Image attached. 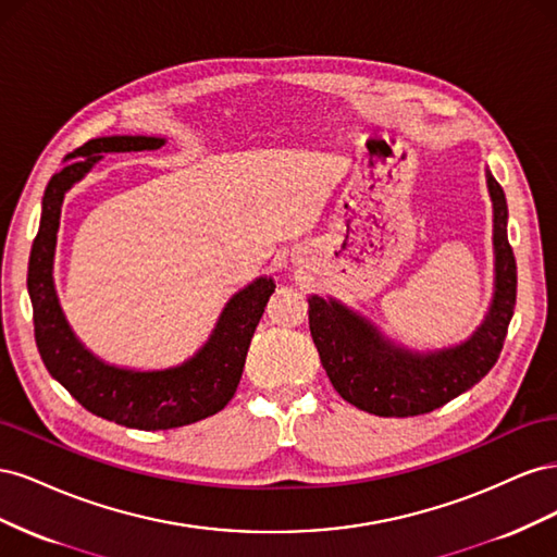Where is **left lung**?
I'll return each mask as SVG.
<instances>
[{
  "mask_svg": "<svg viewBox=\"0 0 557 557\" xmlns=\"http://www.w3.org/2000/svg\"><path fill=\"white\" fill-rule=\"evenodd\" d=\"M493 199L495 295L467 342L434 352L395 346L360 313L336 299L309 297V327L320 362L348 404L383 418L430 413L467 393L495 367L516 307V258L507 237V199L487 172Z\"/></svg>",
  "mask_w": 557,
  "mask_h": 557,
  "instance_id": "obj_1",
  "label": "left lung"
}]
</instances>
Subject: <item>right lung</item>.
<instances>
[{
    "label": "right lung",
    "mask_w": 557,
    "mask_h": 557,
    "mask_svg": "<svg viewBox=\"0 0 557 557\" xmlns=\"http://www.w3.org/2000/svg\"><path fill=\"white\" fill-rule=\"evenodd\" d=\"M160 146H164L160 137H99L66 156V164L46 185L41 223L27 267L35 339L50 376L60 381L90 413L146 432L190 425L225 409L237 393L252 332L276 288L267 276L246 285L227 301L209 342L190 360L160 372H134L107 364L76 339L53 285V256L64 193L86 176L104 153L156 150Z\"/></svg>",
    "instance_id": "add662e5"
}]
</instances>
